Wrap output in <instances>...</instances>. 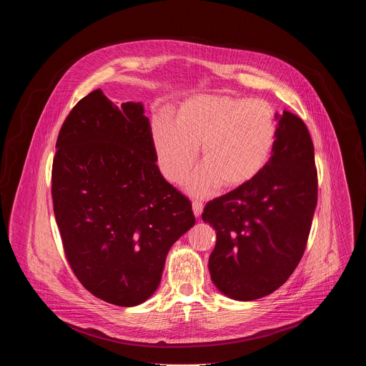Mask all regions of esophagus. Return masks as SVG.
Listing matches in <instances>:
<instances>
[{
    "instance_id": "obj_1",
    "label": "esophagus",
    "mask_w": 366,
    "mask_h": 366,
    "mask_svg": "<svg viewBox=\"0 0 366 366\" xmlns=\"http://www.w3.org/2000/svg\"><path fill=\"white\" fill-rule=\"evenodd\" d=\"M202 208H204L202 202H199V201H192V213H194L195 217H199V216H201Z\"/></svg>"
}]
</instances>
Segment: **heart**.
Instances as JSON below:
<instances>
[{"mask_svg":"<svg viewBox=\"0 0 366 366\" xmlns=\"http://www.w3.org/2000/svg\"><path fill=\"white\" fill-rule=\"evenodd\" d=\"M277 137V113L259 98L197 95L181 104L174 122L158 117L152 123L156 162L172 184L188 177L201 146L204 165L187 184L199 197L220 185L236 189L253 181L269 164Z\"/></svg>","mask_w":366,"mask_h":366,"instance_id":"obj_1","label":"heart"}]
</instances>
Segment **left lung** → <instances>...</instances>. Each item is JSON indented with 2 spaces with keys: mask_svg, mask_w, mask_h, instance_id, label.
I'll return each mask as SVG.
<instances>
[{
  "mask_svg": "<svg viewBox=\"0 0 366 366\" xmlns=\"http://www.w3.org/2000/svg\"><path fill=\"white\" fill-rule=\"evenodd\" d=\"M278 137L267 168L249 184L207 202L202 222L217 234L208 259L226 297L253 301L272 294L305 250L317 205L315 146L304 122L277 113Z\"/></svg>",
  "mask_w": 366,
  "mask_h": 366,
  "instance_id": "1",
  "label": "left lung"
}]
</instances>
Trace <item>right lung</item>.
Wrapping results in <instances>:
<instances>
[{"mask_svg":"<svg viewBox=\"0 0 366 366\" xmlns=\"http://www.w3.org/2000/svg\"><path fill=\"white\" fill-rule=\"evenodd\" d=\"M56 149L54 213L74 274L110 304L144 302L195 217L156 165L143 104L117 107L101 89L89 92L66 117Z\"/></svg>","mask_w":366,"mask_h":366,"instance_id":"obj_1","label":"right lung"}]
</instances>
